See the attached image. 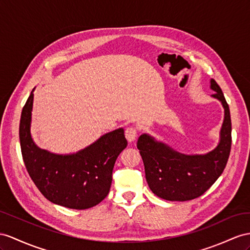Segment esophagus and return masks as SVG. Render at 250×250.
<instances>
[{
    "mask_svg": "<svg viewBox=\"0 0 250 250\" xmlns=\"http://www.w3.org/2000/svg\"><path fill=\"white\" fill-rule=\"evenodd\" d=\"M125 138L129 140V142H133V140H135V138L137 137L138 130L135 126H129L125 129Z\"/></svg>",
    "mask_w": 250,
    "mask_h": 250,
    "instance_id": "esophagus-1",
    "label": "esophagus"
}]
</instances>
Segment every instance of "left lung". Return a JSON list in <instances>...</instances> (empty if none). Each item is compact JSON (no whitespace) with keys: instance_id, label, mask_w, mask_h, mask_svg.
Listing matches in <instances>:
<instances>
[{"instance_id":"left-lung-1","label":"left lung","mask_w":250,"mask_h":250,"mask_svg":"<svg viewBox=\"0 0 250 250\" xmlns=\"http://www.w3.org/2000/svg\"><path fill=\"white\" fill-rule=\"evenodd\" d=\"M212 97L224 107V121L216 148L204 155H186L148 134L140 135L137 148L143 157L146 180L153 193L167 201L185 202L204 194L221 176L231 149V119L221 87L211 79Z\"/></svg>"}]
</instances>
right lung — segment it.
Returning a JSON list of instances; mask_svg holds the SVG:
<instances>
[{"mask_svg": "<svg viewBox=\"0 0 250 250\" xmlns=\"http://www.w3.org/2000/svg\"><path fill=\"white\" fill-rule=\"evenodd\" d=\"M34 91L22 110L19 129L23 161L30 178L54 204L79 210L96 206L110 191L115 162L127 146L124 129L104 134L74 154L40 149L30 134Z\"/></svg>", "mask_w": 250, "mask_h": 250, "instance_id": "1", "label": "right lung"}]
</instances>
